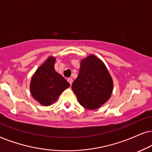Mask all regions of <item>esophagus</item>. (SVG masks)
<instances>
[{"mask_svg": "<svg viewBox=\"0 0 152 152\" xmlns=\"http://www.w3.org/2000/svg\"><path fill=\"white\" fill-rule=\"evenodd\" d=\"M68 81H69V83H70V85L71 86V84H72V83H73V79L71 78H68Z\"/></svg>", "mask_w": 152, "mask_h": 152, "instance_id": "obj_1", "label": "esophagus"}]
</instances>
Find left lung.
Listing matches in <instances>:
<instances>
[{"label":"left lung","mask_w":152,"mask_h":152,"mask_svg":"<svg viewBox=\"0 0 152 152\" xmlns=\"http://www.w3.org/2000/svg\"><path fill=\"white\" fill-rule=\"evenodd\" d=\"M71 88L82 106L94 110L109 101L114 83L104 63L91 54L81 60L78 76Z\"/></svg>","instance_id":"left-lung-1"}]
</instances>
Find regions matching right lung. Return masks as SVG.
<instances>
[{
    "label": "right lung",
    "mask_w": 152,
    "mask_h": 152,
    "mask_svg": "<svg viewBox=\"0 0 152 152\" xmlns=\"http://www.w3.org/2000/svg\"><path fill=\"white\" fill-rule=\"evenodd\" d=\"M55 62V57H48L38 68L31 80L30 91L33 98L45 106L56 102L60 94L70 86V83L56 71Z\"/></svg>",
    "instance_id": "obj_1"
}]
</instances>
